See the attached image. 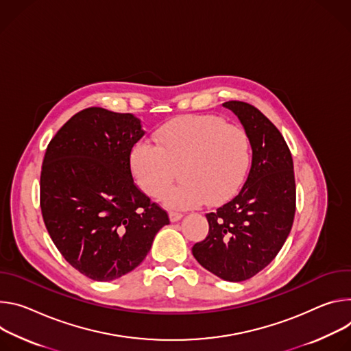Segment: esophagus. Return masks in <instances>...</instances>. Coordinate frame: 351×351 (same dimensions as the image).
<instances>
[{
  "label": "esophagus",
  "instance_id": "esophagus-1",
  "mask_svg": "<svg viewBox=\"0 0 351 351\" xmlns=\"http://www.w3.org/2000/svg\"><path fill=\"white\" fill-rule=\"evenodd\" d=\"M169 216H170V220L171 221H178L181 217H182V213H180V212H174V210H171L170 213H169Z\"/></svg>",
  "mask_w": 351,
  "mask_h": 351
}]
</instances>
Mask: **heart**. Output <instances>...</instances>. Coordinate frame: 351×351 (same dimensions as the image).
Here are the masks:
<instances>
[{
    "label": "heart",
    "mask_w": 351,
    "mask_h": 351,
    "mask_svg": "<svg viewBox=\"0 0 351 351\" xmlns=\"http://www.w3.org/2000/svg\"><path fill=\"white\" fill-rule=\"evenodd\" d=\"M153 141H138L131 147V174L146 195L159 199L178 171L181 182L166 198L177 209L226 201L241 186L252 163L248 131L219 115L177 117L156 130Z\"/></svg>",
    "instance_id": "b5f03b06"
}]
</instances>
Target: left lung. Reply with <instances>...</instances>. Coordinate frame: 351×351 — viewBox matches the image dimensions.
Listing matches in <instances>:
<instances>
[{"label": "left lung", "mask_w": 351, "mask_h": 351, "mask_svg": "<svg viewBox=\"0 0 351 351\" xmlns=\"http://www.w3.org/2000/svg\"><path fill=\"white\" fill-rule=\"evenodd\" d=\"M252 139V163L236 197L206 213L209 231L192 255L216 276L243 282L276 258L293 226L295 180L291 152L267 117L239 100L223 103Z\"/></svg>", "instance_id": "1"}]
</instances>
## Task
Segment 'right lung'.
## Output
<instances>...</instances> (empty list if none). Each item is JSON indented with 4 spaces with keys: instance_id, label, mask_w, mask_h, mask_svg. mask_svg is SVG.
Wrapping results in <instances>:
<instances>
[{
    "instance_id": "add662e5",
    "label": "right lung",
    "mask_w": 351,
    "mask_h": 351,
    "mask_svg": "<svg viewBox=\"0 0 351 351\" xmlns=\"http://www.w3.org/2000/svg\"><path fill=\"white\" fill-rule=\"evenodd\" d=\"M143 134L131 112L89 107L47 145L40 173L43 220L65 261L92 280L110 282L134 270L156 232L170 223L130 170V150Z\"/></svg>"
}]
</instances>
